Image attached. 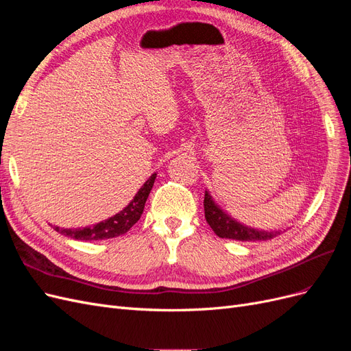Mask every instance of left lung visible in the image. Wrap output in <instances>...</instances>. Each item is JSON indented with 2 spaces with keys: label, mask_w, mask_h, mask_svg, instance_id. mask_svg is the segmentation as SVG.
<instances>
[{
  "label": "left lung",
  "mask_w": 351,
  "mask_h": 351,
  "mask_svg": "<svg viewBox=\"0 0 351 351\" xmlns=\"http://www.w3.org/2000/svg\"><path fill=\"white\" fill-rule=\"evenodd\" d=\"M205 218L206 222L214 230L215 234L221 239H232L239 241H261V240H271L280 234V231H262L243 226L234 218H231L226 214L215 202L212 196L205 192Z\"/></svg>",
  "instance_id": "left-lung-1"
}]
</instances>
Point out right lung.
<instances>
[{
    "instance_id": "obj_1",
    "label": "right lung",
    "mask_w": 351,
    "mask_h": 351,
    "mask_svg": "<svg viewBox=\"0 0 351 351\" xmlns=\"http://www.w3.org/2000/svg\"><path fill=\"white\" fill-rule=\"evenodd\" d=\"M156 174H152L147 182L139 189V192L136 193L133 200L127 205L121 212L115 214L114 217L101 221L93 227H84V228H60L56 227V231L60 234L67 236L76 240H105V239H112L119 237L124 232L129 231L137 221L141 219L143 214V208L146 204V199L149 196L152 186L155 183Z\"/></svg>"
}]
</instances>
